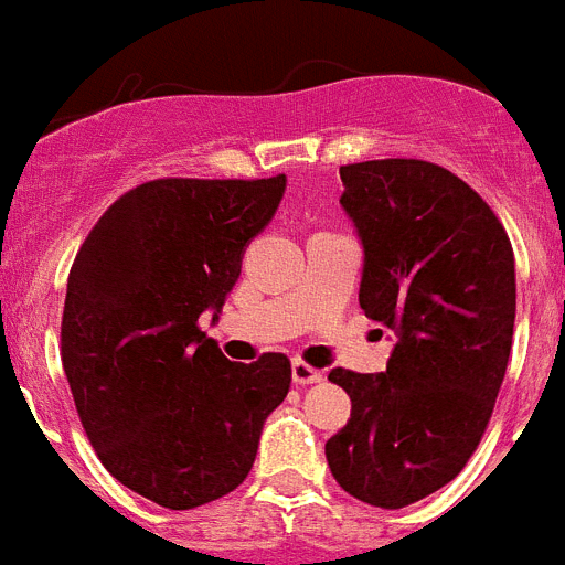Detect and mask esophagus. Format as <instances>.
I'll return each instance as SVG.
<instances>
[{"instance_id":"obj_1","label":"esophagus","mask_w":565,"mask_h":565,"mask_svg":"<svg viewBox=\"0 0 565 565\" xmlns=\"http://www.w3.org/2000/svg\"><path fill=\"white\" fill-rule=\"evenodd\" d=\"M322 377H326L322 371L311 369V365L302 363V360H294V363H291L294 385H315V383H322Z\"/></svg>"}]
</instances>
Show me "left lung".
Instances as JSON below:
<instances>
[{
  "label": "left lung",
  "instance_id": "1",
  "mask_svg": "<svg viewBox=\"0 0 565 565\" xmlns=\"http://www.w3.org/2000/svg\"><path fill=\"white\" fill-rule=\"evenodd\" d=\"M340 180L363 245L360 306L397 345L380 374H329L351 417L326 460L351 498L403 509L455 480L489 426L512 351L514 250L446 168L371 159L342 166Z\"/></svg>",
  "mask_w": 565,
  "mask_h": 565
}]
</instances>
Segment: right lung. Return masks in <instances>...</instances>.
<instances>
[{"label":"right lung","mask_w":565,"mask_h":565,"mask_svg":"<svg viewBox=\"0 0 565 565\" xmlns=\"http://www.w3.org/2000/svg\"><path fill=\"white\" fill-rule=\"evenodd\" d=\"M286 182H145L99 216L67 277L62 365L82 428L119 483L173 512L243 483L291 385L286 354L231 363L200 331Z\"/></svg>","instance_id":"add662e5"}]
</instances>
